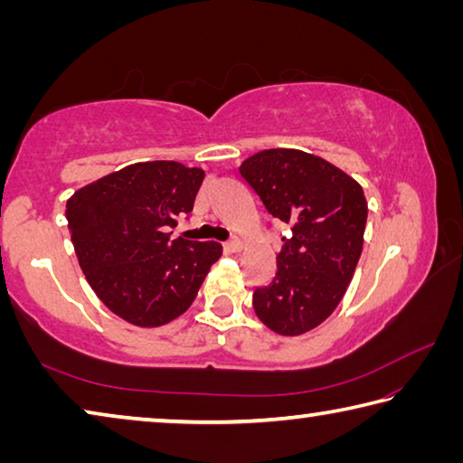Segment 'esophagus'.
Wrapping results in <instances>:
<instances>
[{"mask_svg": "<svg viewBox=\"0 0 463 463\" xmlns=\"http://www.w3.org/2000/svg\"><path fill=\"white\" fill-rule=\"evenodd\" d=\"M224 250H229V253H241L242 242L239 239H232L229 242H224Z\"/></svg>", "mask_w": 463, "mask_h": 463, "instance_id": "34e87169", "label": "esophagus"}]
</instances>
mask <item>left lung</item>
I'll use <instances>...</instances> for the list:
<instances>
[{
    "label": "left lung",
    "instance_id": "1",
    "mask_svg": "<svg viewBox=\"0 0 463 463\" xmlns=\"http://www.w3.org/2000/svg\"><path fill=\"white\" fill-rule=\"evenodd\" d=\"M271 216L289 224L278 269L253 292L257 318L284 336L317 328L339 307L364 249L362 185L323 156L268 148L239 167Z\"/></svg>",
    "mask_w": 463,
    "mask_h": 463
}]
</instances>
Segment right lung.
Here are the masks:
<instances>
[{"label": "right lung", "mask_w": 463, "mask_h": 463, "mask_svg": "<svg viewBox=\"0 0 463 463\" xmlns=\"http://www.w3.org/2000/svg\"><path fill=\"white\" fill-rule=\"evenodd\" d=\"M200 167L177 161L127 165L67 200L73 249L93 292L127 323L163 326L198 296L221 242L171 239L177 216L192 213Z\"/></svg>", "instance_id": "add662e5"}]
</instances>
